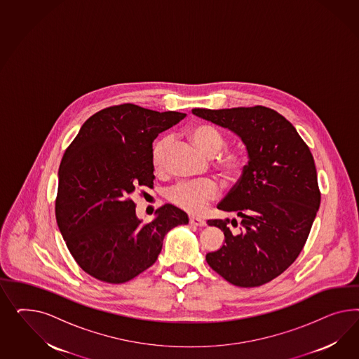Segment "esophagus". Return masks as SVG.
<instances>
[{
    "instance_id": "obj_1",
    "label": "esophagus",
    "mask_w": 359,
    "mask_h": 359,
    "mask_svg": "<svg viewBox=\"0 0 359 359\" xmlns=\"http://www.w3.org/2000/svg\"><path fill=\"white\" fill-rule=\"evenodd\" d=\"M189 224L194 226H205L207 222L203 218L198 217H189Z\"/></svg>"
}]
</instances>
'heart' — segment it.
Returning a JSON list of instances; mask_svg holds the SVG:
<instances>
[{"mask_svg": "<svg viewBox=\"0 0 359 359\" xmlns=\"http://www.w3.org/2000/svg\"><path fill=\"white\" fill-rule=\"evenodd\" d=\"M188 138L196 149L205 156H215L225 146V137L221 131L209 125H197L188 131ZM170 140L162 138L152 147V168L159 172L164 168ZM245 167V156L239 150H226L216 159V168L225 179H236ZM219 188L212 179L194 183H180L168 191V200L188 213L203 212L210 201L218 196Z\"/></svg>", "mask_w": 359, "mask_h": 359, "instance_id": "obj_1", "label": "heart"}]
</instances>
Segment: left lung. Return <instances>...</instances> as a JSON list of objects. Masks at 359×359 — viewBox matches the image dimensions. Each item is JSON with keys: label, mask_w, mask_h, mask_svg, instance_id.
<instances>
[{"label": "left lung", "mask_w": 359, "mask_h": 359, "mask_svg": "<svg viewBox=\"0 0 359 359\" xmlns=\"http://www.w3.org/2000/svg\"><path fill=\"white\" fill-rule=\"evenodd\" d=\"M192 113L236 133L249 155L237 184L217 205L239 222L208 221L225 234L222 248L208 252V264L238 287L271 282L303 250L320 207L312 152L294 125L273 109L196 108Z\"/></svg>", "instance_id": "left-lung-1"}]
</instances>
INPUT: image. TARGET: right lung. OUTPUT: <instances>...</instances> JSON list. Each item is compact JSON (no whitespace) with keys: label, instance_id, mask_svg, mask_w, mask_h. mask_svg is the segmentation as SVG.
<instances>
[{"label":"right lung","instance_id":"add662e5","mask_svg":"<svg viewBox=\"0 0 359 359\" xmlns=\"http://www.w3.org/2000/svg\"><path fill=\"white\" fill-rule=\"evenodd\" d=\"M185 116L134 104L109 107L89 117L67 147L55 216L68 250L90 276L129 282L156 262L171 229L188 224L171 204L144 224L130 198L135 189L154 185L152 142Z\"/></svg>","mask_w":359,"mask_h":359}]
</instances>
